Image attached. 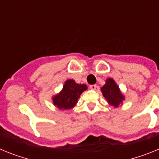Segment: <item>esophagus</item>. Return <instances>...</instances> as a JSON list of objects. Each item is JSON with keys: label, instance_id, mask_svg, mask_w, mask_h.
<instances>
[{"label": "esophagus", "instance_id": "1", "mask_svg": "<svg viewBox=\"0 0 159 159\" xmlns=\"http://www.w3.org/2000/svg\"><path fill=\"white\" fill-rule=\"evenodd\" d=\"M96 88H97V86L95 85V84H93V85H90V88H91L92 90H95L96 89Z\"/></svg>", "mask_w": 159, "mask_h": 159}]
</instances>
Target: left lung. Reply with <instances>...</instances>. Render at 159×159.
Listing matches in <instances>:
<instances>
[{"label":"left lung","instance_id":"obj_1","mask_svg":"<svg viewBox=\"0 0 159 159\" xmlns=\"http://www.w3.org/2000/svg\"><path fill=\"white\" fill-rule=\"evenodd\" d=\"M102 96L107 101L108 104L115 108L119 107L123 104L125 100V95L116 84L115 80L112 78H107L105 84L100 88Z\"/></svg>","mask_w":159,"mask_h":159}]
</instances>
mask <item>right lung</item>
Returning a JSON list of instances; mask_svg holds the SVG:
<instances>
[{
	"instance_id": "obj_1",
	"label": "right lung",
	"mask_w": 159,
	"mask_h": 159,
	"mask_svg": "<svg viewBox=\"0 0 159 159\" xmlns=\"http://www.w3.org/2000/svg\"><path fill=\"white\" fill-rule=\"evenodd\" d=\"M87 89L86 84H77L72 79L67 80L62 90L52 97L53 105L60 110H70L77 104L81 94Z\"/></svg>"
}]
</instances>
